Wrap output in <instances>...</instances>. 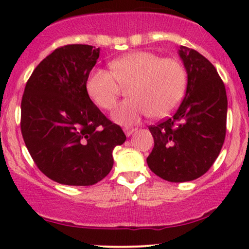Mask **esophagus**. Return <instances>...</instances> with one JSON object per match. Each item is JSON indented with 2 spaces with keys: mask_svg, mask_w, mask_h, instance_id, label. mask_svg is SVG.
Wrapping results in <instances>:
<instances>
[{
  "mask_svg": "<svg viewBox=\"0 0 249 249\" xmlns=\"http://www.w3.org/2000/svg\"><path fill=\"white\" fill-rule=\"evenodd\" d=\"M124 134H125V136H127V137H130V136L136 131V129H132V128H124Z\"/></svg>",
  "mask_w": 249,
  "mask_h": 249,
  "instance_id": "1",
  "label": "esophagus"
}]
</instances>
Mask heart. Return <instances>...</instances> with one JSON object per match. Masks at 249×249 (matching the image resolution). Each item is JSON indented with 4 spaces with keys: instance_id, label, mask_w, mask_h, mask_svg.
I'll return each instance as SVG.
<instances>
[{
    "instance_id": "b5f03b06",
    "label": "heart",
    "mask_w": 249,
    "mask_h": 249,
    "mask_svg": "<svg viewBox=\"0 0 249 249\" xmlns=\"http://www.w3.org/2000/svg\"><path fill=\"white\" fill-rule=\"evenodd\" d=\"M111 72L95 69L86 81L91 101L103 110H111L120 94L128 87L127 101L115 107V122L131 125L151 114L163 118L181 102L187 87L185 67L176 59H162L147 51H136L113 60Z\"/></svg>"
}]
</instances>
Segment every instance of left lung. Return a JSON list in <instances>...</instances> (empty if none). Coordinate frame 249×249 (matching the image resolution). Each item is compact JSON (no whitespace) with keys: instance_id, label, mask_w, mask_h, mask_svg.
<instances>
[{"instance_id":"obj_1","label":"left lung","mask_w":249,"mask_h":249,"mask_svg":"<svg viewBox=\"0 0 249 249\" xmlns=\"http://www.w3.org/2000/svg\"><path fill=\"white\" fill-rule=\"evenodd\" d=\"M187 71L183 101L171 118L149 125L154 147L149 169L170 182L202 177L220 154L226 138V87L212 63L197 51L180 46Z\"/></svg>"}]
</instances>
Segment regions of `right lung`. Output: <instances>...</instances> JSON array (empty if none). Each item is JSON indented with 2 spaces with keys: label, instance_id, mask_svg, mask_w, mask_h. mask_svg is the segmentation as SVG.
I'll use <instances>...</instances> for the list:
<instances>
[{
  "label": "right lung",
  "instance_id": "add662e5",
  "mask_svg": "<svg viewBox=\"0 0 249 249\" xmlns=\"http://www.w3.org/2000/svg\"><path fill=\"white\" fill-rule=\"evenodd\" d=\"M100 49L71 44L33 71L21 101V134L34 162L62 185L91 186L113 166L125 135L89 98L86 81Z\"/></svg>",
  "mask_w": 249,
  "mask_h": 249
}]
</instances>
